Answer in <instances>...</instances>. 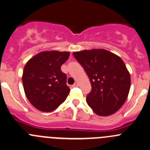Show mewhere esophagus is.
<instances>
[{"instance_id": "1", "label": "esophagus", "mask_w": 150, "mask_h": 150, "mask_svg": "<svg viewBox=\"0 0 150 150\" xmlns=\"http://www.w3.org/2000/svg\"><path fill=\"white\" fill-rule=\"evenodd\" d=\"M78 83H75L73 84V86H72V87H78Z\"/></svg>"}]
</instances>
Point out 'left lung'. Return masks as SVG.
<instances>
[{
	"label": "left lung",
	"instance_id": "left-lung-1",
	"mask_svg": "<svg viewBox=\"0 0 150 150\" xmlns=\"http://www.w3.org/2000/svg\"><path fill=\"white\" fill-rule=\"evenodd\" d=\"M83 66L92 90L86 101L100 116L115 113L128 97L131 78L120 57L103 49H93L72 53Z\"/></svg>",
	"mask_w": 150,
	"mask_h": 150
}]
</instances>
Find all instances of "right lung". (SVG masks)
Listing matches in <instances>:
<instances>
[{"label": "right lung", "instance_id": "obj_1", "mask_svg": "<svg viewBox=\"0 0 150 150\" xmlns=\"http://www.w3.org/2000/svg\"><path fill=\"white\" fill-rule=\"evenodd\" d=\"M70 56L69 52L44 51L26 62L22 75L25 95L36 108L52 112L67 98L70 89L61 66Z\"/></svg>", "mask_w": 150, "mask_h": 150}]
</instances>
